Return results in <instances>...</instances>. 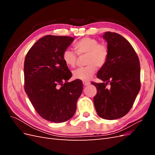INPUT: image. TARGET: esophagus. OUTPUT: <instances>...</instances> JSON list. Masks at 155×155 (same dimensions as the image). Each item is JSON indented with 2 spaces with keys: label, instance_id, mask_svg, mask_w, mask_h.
Masks as SVG:
<instances>
[{
  "label": "esophagus",
  "instance_id": "esophagus-1",
  "mask_svg": "<svg viewBox=\"0 0 155 155\" xmlns=\"http://www.w3.org/2000/svg\"><path fill=\"white\" fill-rule=\"evenodd\" d=\"M83 85H85V86H87V85H90L91 83L89 82V81H83Z\"/></svg>",
  "mask_w": 155,
  "mask_h": 155
}]
</instances>
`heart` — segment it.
I'll list each match as a JSON object with an SVG mask.
<instances>
[{
  "label": "heart",
  "mask_w": 155,
  "mask_h": 155,
  "mask_svg": "<svg viewBox=\"0 0 155 155\" xmlns=\"http://www.w3.org/2000/svg\"><path fill=\"white\" fill-rule=\"evenodd\" d=\"M75 52L69 49L65 50L62 55L64 63L70 68L76 66L78 55H85V63L87 66L73 71L76 79L88 81L93 77L97 67L101 68L106 64L109 56V48L104 43L92 37H83L73 45Z\"/></svg>",
  "instance_id": "1"
}]
</instances>
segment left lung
<instances>
[{
  "label": "left lung",
  "instance_id": "obj_1",
  "mask_svg": "<svg viewBox=\"0 0 155 155\" xmlns=\"http://www.w3.org/2000/svg\"><path fill=\"white\" fill-rule=\"evenodd\" d=\"M103 37L107 42L109 56L97 74L103 83H91L97 89L94 104L101 118L116 120L128 113L140 91V61L132 45L123 36L107 31ZM109 84L110 87L107 88Z\"/></svg>",
  "mask_w": 155,
  "mask_h": 155
}]
</instances>
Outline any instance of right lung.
Listing matches in <instances>:
<instances>
[{
  "label": "right lung",
  "mask_w": 155,
  "mask_h": 155,
  "mask_svg": "<svg viewBox=\"0 0 155 155\" xmlns=\"http://www.w3.org/2000/svg\"><path fill=\"white\" fill-rule=\"evenodd\" d=\"M74 40L47 35L31 46L25 59V91L39 115L51 122L72 118L83 91L80 80L68 81L72 73L62 58Z\"/></svg>",
  "instance_id": "obj_1"
}]
</instances>
